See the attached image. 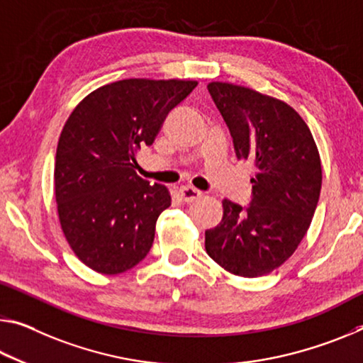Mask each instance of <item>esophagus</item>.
<instances>
[{
  "label": "esophagus",
  "instance_id": "1",
  "mask_svg": "<svg viewBox=\"0 0 363 363\" xmlns=\"http://www.w3.org/2000/svg\"><path fill=\"white\" fill-rule=\"evenodd\" d=\"M179 195H181V199L184 200V202L191 203V202H195V200H199L200 197H202V192H200L199 189L191 187V186H182L179 189Z\"/></svg>",
  "mask_w": 363,
  "mask_h": 363
}]
</instances>
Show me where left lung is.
I'll return each mask as SVG.
<instances>
[{
  "instance_id": "8db88e82",
  "label": "left lung",
  "mask_w": 363,
  "mask_h": 363,
  "mask_svg": "<svg viewBox=\"0 0 363 363\" xmlns=\"http://www.w3.org/2000/svg\"><path fill=\"white\" fill-rule=\"evenodd\" d=\"M208 91L229 128L238 160L255 166L247 206L223 200V220L205 231V249L226 272L257 278L294 254L312 223L321 161L312 132L294 108L226 82Z\"/></svg>"
}]
</instances>
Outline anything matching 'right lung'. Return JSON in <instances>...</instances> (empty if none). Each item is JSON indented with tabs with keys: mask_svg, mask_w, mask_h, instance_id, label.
<instances>
[{
	"mask_svg": "<svg viewBox=\"0 0 363 363\" xmlns=\"http://www.w3.org/2000/svg\"><path fill=\"white\" fill-rule=\"evenodd\" d=\"M195 87V80H118L91 91L67 118L56 148L55 195L66 240L89 268L118 274L150 252L171 195L137 176L135 155Z\"/></svg>",
	"mask_w": 363,
	"mask_h": 363,
	"instance_id": "obj_1",
	"label": "right lung"
}]
</instances>
